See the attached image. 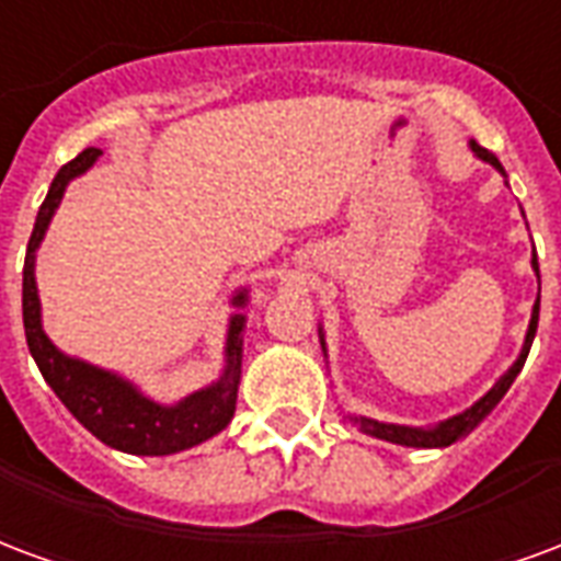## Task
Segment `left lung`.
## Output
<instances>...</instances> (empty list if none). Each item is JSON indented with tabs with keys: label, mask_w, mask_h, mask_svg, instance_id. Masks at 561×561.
Here are the masks:
<instances>
[{
	"label": "left lung",
	"mask_w": 561,
	"mask_h": 561,
	"mask_svg": "<svg viewBox=\"0 0 561 561\" xmlns=\"http://www.w3.org/2000/svg\"><path fill=\"white\" fill-rule=\"evenodd\" d=\"M472 153L484 160V163H491L500 175H505V169L496 160V153H491L488 148H481L476 139H470ZM533 270L535 276H538V300L533 306V318H529V330H526L524 339V351L520 356L514 359V365L505 371V375L493 383V389L488 396H481L472 408H467L458 416L446 419V422H439L434 428H410V425H389V422H377V419L368 416H347L351 419V425L363 431V434H371L377 439H386V443H398V446H413V449H443V446H451V443H458L460 437H467L476 425H479L481 419L488 416L496 404L502 401V396L508 392V386L514 383V377L520 375V368H524L526 356H529V347H533L535 330H538V309H541V273H538V259H535V249H533ZM321 347H323V333H321ZM323 354H327V347H323Z\"/></svg>",
	"instance_id": "left-lung-1"
}]
</instances>
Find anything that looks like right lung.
Returning a JSON list of instances; mask_svg holds the SVG:
<instances>
[{"instance_id":"obj_1","label":"right lung","mask_w":561,"mask_h":561,"mask_svg":"<svg viewBox=\"0 0 561 561\" xmlns=\"http://www.w3.org/2000/svg\"><path fill=\"white\" fill-rule=\"evenodd\" d=\"M101 157L98 148H85L80 157L59 169L53 178L44 205L37 210L35 228L26 247V264H23V327H26L28 354L35 356L41 375L49 389L61 398V404L77 416L82 428H89L94 437L112 446V449L127 451V455H175V451L193 449L214 434L226 428L234 416L240 383V363H243V327H247L249 294L247 288L231 297V306L238 314H231L226 335V368L217 383L198 389L184 401L172 408L157 404L124 380L122 375H112L106 368L82 363L77 356L61 354L56 344L49 342L44 327H41V300H37L35 285V255L41 240L47 234L49 219L61 205V196L73 178L89 172L94 160Z\"/></svg>"}]
</instances>
